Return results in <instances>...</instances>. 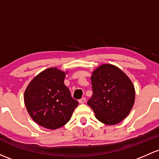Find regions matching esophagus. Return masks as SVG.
<instances>
[{"mask_svg": "<svg viewBox=\"0 0 159 159\" xmlns=\"http://www.w3.org/2000/svg\"><path fill=\"white\" fill-rule=\"evenodd\" d=\"M86 102V98H82L81 99L79 100V103H84Z\"/></svg>", "mask_w": 159, "mask_h": 159, "instance_id": "1", "label": "esophagus"}]
</instances>
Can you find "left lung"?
I'll return each instance as SVG.
<instances>
[{"instance_id":"1","label":"left lung","mask_w":159,"mask_h":159,"mask_svg":"<svg viewBox=\"0 0 159 159\" xmlns=\"http://www.w3.org/2000/svg\"><path fill=\"white\" fill-rule=\"evenodd\" d=\"M93 95L88 104L95 116L107 125H115L124 120L133 108L135 88L123 71L110 64L101 65L91 76Z\"/></svg>"}]
</instances>
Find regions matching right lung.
<instances>
[{"instance_id":"obj_1","label":"right lung","mask_w":159,"mask_h":159,"mask_svg":"<svg viewBox=\"0 0 159 159\" xmlns=\"http://www.w3.org/2000/svg\"><path fill=\"white\" fill-rule=\"evenodd\" d=\"M66 72L49 68L30 81L24 92V102L32 119L39 126L56 129L66 125L78 105L65 85Z\"/></svg>"}]
</instances>
